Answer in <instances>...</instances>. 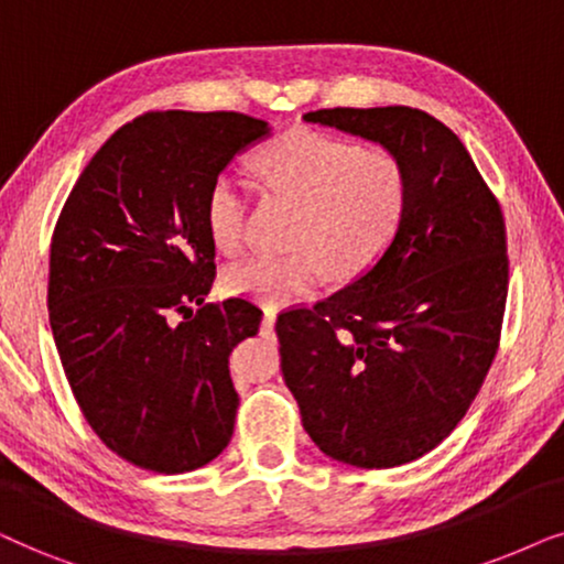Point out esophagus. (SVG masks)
<instances>
[{
    "label": "esophagus",
    "instance_id": "esophagus-1",
    "mask_svg": "<svg viewBox=\"0 0 564 564\" xmlns=\"http://www.w3.org/2000/svg\"><path fill=\"white\" fill-rule=\"evenodd\" d=\"M275 310L273 306H265V312H262V325H260V329H262V335H270L273 333V325H275Z\"/></svg>",
    "mask_w": 564,
    "mask_h": 564
}]
</instances>
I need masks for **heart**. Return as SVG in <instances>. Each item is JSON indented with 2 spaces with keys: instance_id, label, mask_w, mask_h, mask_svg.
Instances as JSON below:
<instances>
[{
  "instance_id": "b5f03b06",
  "label": "heart",
  "mask_w": 564,
  "mask_h": 564,
  "mask_svg": "<svg viewBox=\"0 0 564 564\" xmlns=\"http://www.w3.org/2000/svg\"><path fill=\"white\" fill-rule=\"evenodd\" d=\"M252 167L270 193L296 200L289 252L252 254L224 273L229 294L278 304L312 294L329 273L356 278L377 262L408 212L402 162L379 147L294 129L254 154ZM247 191L229 172L206 193V229L214 247L237 254L245 242Z\"/></svg>"
}]
</instances>
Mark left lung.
<instances>
[{
	"label": "left lung",
	"instance_id": "8db88e82",
	"mask_svg": "<svg viewBox=\"0 0 564 564\" xmlns=\"http://www.w3.org/2000/svg\"><path fill=\"white\" fill-rule=\"evenodd\" d=\"M304 120L377 141L408 172V212L384 254L275 322L283 379L319 452L392 469L438 446L490 371L508 296L506 221L467 147L427 112L333 108Z\"/></svg>",
	"mask_w": 564,
	"mask_h": 564
}]
</instances>
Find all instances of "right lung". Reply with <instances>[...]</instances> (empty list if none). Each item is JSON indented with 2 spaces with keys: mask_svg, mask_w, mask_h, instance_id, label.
<instances>
[{
  "mask_svg": "<svg viewBox=\"0 0 564 564\" xmlns=\"http://www.w3.org/2000/svg\"><path fill=\"white\" fill-rule=\"evenodd\" d=\"M268 133L245 112H147L105 141L56 221L48 319L66 381L97 438L141 469L193 471L235 433L229 352L262 312L206 304L204 206L214 177Z\"/></svg>",
  "mask_w": 564,
  "mask_h": 564,
  "instance_id": "1",
  "label": "right lung"
}]
</instances>
